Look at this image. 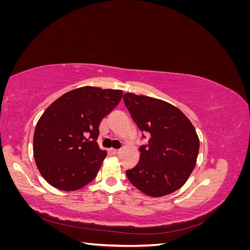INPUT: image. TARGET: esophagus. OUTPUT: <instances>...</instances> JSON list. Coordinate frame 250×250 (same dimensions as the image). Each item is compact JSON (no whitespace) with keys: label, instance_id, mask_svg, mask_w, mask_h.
I'll use <instances>...</instances> for the list:
<instances>
[{"label":"esophagus","instance_id":"1","mask_svg":"<svg viewBox=\"0 0 250 250\" xmlns=\"http://www.w3.org/2000/svg\"><path fill=\"white\" fill-rule=\"evenodd\" d=\"M110 151H111V153L115 154V155H117V154H119L121 152L120 149H111Z\"/></svg>","mask_w":250,"mask_h":250}]
</instances>
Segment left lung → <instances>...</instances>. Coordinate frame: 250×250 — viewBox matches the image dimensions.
Masks as SVG:
<instances>
[{
    "instance_id": "8db88e82",
    "label": "left lung",
    "mask_w": 250,
    "mask_h": 250,
    "mask_svg": "<svg viewBox=\"0 0 250 250\" xmlns=\"http://www.w3.org/2000/svg\"><path fill=\"white\" fill-rule=\"evenodd\" d=\"M124 103L134 123L149 141L140 147V162L127 170L130 183L152 197L183 187L195 168L199 139L192 123L170 103L127 93Z\"/></svg>"
}]
</instances>
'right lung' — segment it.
Listing matches in <instances>:
<instances>
[{
    "label": "right lung",
    "instance_id": "1",
    "mask_svg": "<svg viewBox=\"0 0 250 250\" xmlns=\"http://www.w3.org/2000/svg\"><path fill=\"white\" fill-rule=\"evenodd\" d=\"M122 96L119 89L83 86L44 110L35 127L33 154L47 183L70 192L96 177L107 155L97 144L99 126Z\"/></svg>",
    "mask_w": 250,
    "mask_h": 250
}]
</instances>
